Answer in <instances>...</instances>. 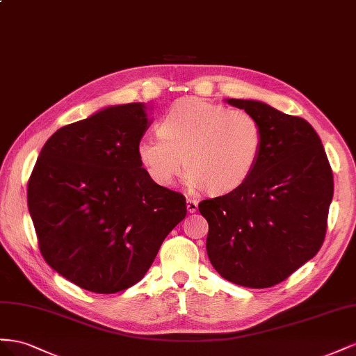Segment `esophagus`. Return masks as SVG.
<instances>
[{
	"mask_svg": "<svg viewBox=\"0 0 356 356\" xmlns=\"http://www.w3.org/2000/svg\"><path fill=\"white\" fill-rule=\"evenodd\" d=\"M186 209L189 213H195L198 209V201L194 198H188L186 200Z\"/></svg>",
	"mask_w": 356,
	"mask_h": 356,
	"instance_id": "esophagus-1",
	"label": "esophagus"
}]
</instances>
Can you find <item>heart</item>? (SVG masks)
<instances>
[{
	"label": "heart",
	"instance_id": "obj_1",
	"mask_svg": "<svg viewBox=\"0 0 356 356\" xmlns=\"http://www.w3.org/2000/svg\"><path fill=\"white\" fill-rule=\"evenodd\" d=\"M159 129L161 136L138 141L137 156L147 176L164 188L180 175L185 159L189 188L228 194L250 177L262 149L255 116L195 97L177 99Z\"/></svg>",
	"mask_w": 356,
	"mask_h": 356
}]
</instances>
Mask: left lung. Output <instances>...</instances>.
I'll return each instance as SVG.
<instances>
[{"instance_id":"obj_1","label":"left lung","mask_w":356,"mask_h":356,"mask_svg":"<svg viewBox=\"0 0 356 356\" xmlns=\"http://www.w3.org/2000/svg\"><path fill=\"white\" fill-rule=\"evenodd\" d=\"M227 103L257 118L262 149L245 184L198 204L209 222L207 255L223 279L270 288L319 252L334 194L332 171L307 120L255 99Z\"/></svg>"}]
</instances>
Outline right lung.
<instances>
[{
  "mask_svg": "<svg viewBox=\"0 0 356 356\" xmlns=\"http://www.w3.org/2000/svg\"><path fill=\"white\" fill-rule=\"evenodd\" d=\"M145 103L110 106L59 128L28 181L44 261L74 285L115 293L136 285L186 216L179 192L156 185L137 156Z\"/></svg>",
  "mask_w": 356,
  "mask_h": 356,
  "instance_id": "right-lung-1",
  "label": "right lung"
}]
</instances>
